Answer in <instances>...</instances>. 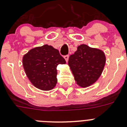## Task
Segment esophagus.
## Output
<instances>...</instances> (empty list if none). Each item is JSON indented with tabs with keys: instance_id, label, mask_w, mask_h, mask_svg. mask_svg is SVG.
Returning <instances> with one entry per match:
<instances>
[{
	"instance_id": "1",
	"label": "esophagus",
	"mask_w": 127,
	"mask_h": 127,
	"mask_svg": "<svg viewBox=\"0 0 127 127\" xmlns=\"http://www.w3.org/2000/svg\"><path fill=\"white\" fill-rule=\"evenodd\" d=\"M64 57L65 60H66V62H67L68 60V58H69V55H65Z\"/></svg>"
}]
</instances>
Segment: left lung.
I'll list each match as a JSON object with an SVG mask.
<instances>
[{"label":"left lung","instance_id":"1","mask_svg":"<svg viewBox=\"0 0 127 127\" xmlns=\"http://www.w3.org/2000/svg\"><path fill=\"white\" fill-rule=\"evenodd\" d=\"M106 57L101 50L81 45L68 59L74 79L79 86L86 88L95 83L104 68Z\"/></svg>","mask_w":127,"mask_h":127}]
</instances>
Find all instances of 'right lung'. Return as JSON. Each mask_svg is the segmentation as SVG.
<instances>
[{
	"label": "right lung",
	"instance_id": "add662e5",
	"mask_svg": "<svg viewBox=\"0 0 127 127\" xmlns=\"http://www.w3.org/2000/svg\"><path fill=\"white\" fill-rule=\"evenodd\" d=\"M65 60L59 50L50 45L30 50L23 59V65L26 75L34 86L43 91H49L57 83L59 64H65Z\"/></svg>",
	"mask_w": 127,
	"mask_h": 127
}]
</instances>
